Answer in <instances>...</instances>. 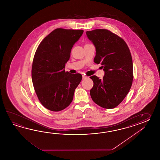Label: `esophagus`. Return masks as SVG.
Segmentation results:
<instances>
[{
  "mask_svg": "<svg viewBox=\"0 0 160 160\" xmlns=\"http://www.w3.org/2000/svg\"><path fill=\"white\" fill-rule=\"evenodd\" d=\"M87 77H86V75H82V78H83V79H86V78H87Z\"/></svg>",
  "mask_w": 160,
  "mask_h": 160,
  "instance_id": "obj_1",
  "label": "esophagus"
}]
</instances>
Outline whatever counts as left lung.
<instances>
[{
	"mask_svg": "<svg viewBox=\"0 0 160 160\" xmlns=\"http://www.w3.org/2000/svg\"><path fill=\"white\" fill-rule=\"evenodd\" d=\"M95 46L94 61L101 63L105 75L102 79L93 75L90 90L92 99L105 109H113L121 103L129 92L133 79V61L129 48L122 38L106 29L87 31Z\"/></svg>",
	"mask_w": 160,
	"mask_h": 160,
	"instance_id": "left-lung-1",
	"label": "left lung"
}]
</instances>
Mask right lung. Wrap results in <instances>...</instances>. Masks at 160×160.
<instances>
[{"instance_id": "add662e5", "label": "right lung", "mask_w": 160, "mask_h": 160, "mask_svg": "<svg viewBox=\"0 0 160 160\" xmlns=\"http://www.w3.org/2000/svg\"><path fill=\"white\" fill-rule=\"evenodd\" d=\"M83 32L57 28L44 38L34 55L31 70L34 89L42 105L51 111L66 108L81 81V74L66 72L65 67L73 45Z\"/></svg>"}]
</instances>
